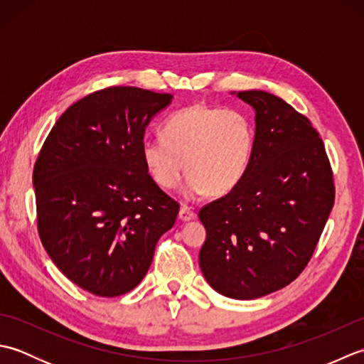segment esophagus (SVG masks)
Instances as JSON below:
<instances>
[{
    "mask_svg": "<svg viewBox=\"0 0 364 364\" xmlns=\"http://www.w3.org/2000/svg\"><path fill=\"white\" fill-rule=\"evenodd\" d=\"M178 218L183 222H189V220H194L197 218V214L191 210L188 206H181L180 213H178Z\"/></svg>",
    "mask_w": 364,
    "mask_h": 364,
    "instance_id": "34e87169",
    "label": "esophagus"
}]
</instances>
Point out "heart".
Returning a JSON list of instances; mask_svg holds the SVG:
<instances>
[{
  "instance_id": "heart-1",
  "label": "heart",
  "mask_w": 364,
  "mask_h": 364,
  "mask_svg": "<svg viewBox=\"0 0 364 364\" xmlns=\"http://www.w3.org/2000/svg\"><path fill=\"white\" fill-rule=\"evenodd\" d=\"M161 137L141 144L146 172L162 189H173L186 168L183 196L194 200L206 192L228 194L242 181L257 133L247 112L197 103L170 114L161 125Z\"/></svg>"
}]
</instances>
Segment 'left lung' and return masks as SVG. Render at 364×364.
<instances>
[{
    "label": "left lung",
    "mask_w": 364,
    "mask_h": 364,
    "mask_svg": "<svg viewBox=\"0 0 364 364\" xmlns=\"http://www.w3.org/2000/svg\"><path fill=\"white\" fill-rule=\"evenodd\" d=\"M236 95L255 111L253 156L242 181L200 210L206 241L198 261L213 289L252 300L305 269L333 208L335 184L326 146L305 115L264 90Z\"/></svg>",
    "instance_id": "8db88e82"
}]
</instances>
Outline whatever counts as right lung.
<instances>
[{
	"mask_svg": "<svg viewBox=\"0 0 364 364\" xmlns=\"http://www.w3.org/2000/svg\"><path fill=\"white\" fill-rule=\"evenodd\" d=\"M170 94L107 87L60 115L36 161L37 230L68 280L100 297L141 283L178 205L141 158L145 128Z\"/></svg>",
	"mask_w": 364,
	"mask_h": 364,
	"instance_id": "1",
	"label": "right lung"
}]
</instances>
